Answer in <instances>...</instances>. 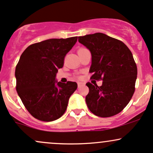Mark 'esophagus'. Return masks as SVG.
Wrapping results in <instances>:
<instances>
[{
  "instance_id": "obj_1",
  "label": "esophagus",
  "mask_w": 153,
  "mask_h": 153,
  "mask_svg": "<svg viewBox=\"0 0 153 153\" xmlns=\"http://www.w3.org/2000/svg\"><path fill=\"white\" fill-rule=\"evenodd\" d=\"M82 83L81 82H78V88L81 86V85H82Z\"/></svg>"
}]
</instances>
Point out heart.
Listing matches in <instances>:
<instances>
[{
	"label": "heart",
	"instance_id": "1",
	"mask_svg": "<svg viewBox=\"0 0 153 153\" xmlns=\"http://www.w3.org/2000/svg\"><path fill=\"white\" fill-rule=\"evenodd\" d=\"M83 49H85V48H84V47H81V48L79 49V50H78V51H79V50H83Z\"/></svg>",
	"mask_w": 153,
	"mask_h": 153
}]
</instances>
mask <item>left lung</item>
Instances as JSON below:
<instances>
[{"instance_id": "left-lung-1", "label": "left lung", "mask_w": 153, "mask_h": 153, "mask_svg": "<svg viewBox=\"0 0 153 153\" xmlns=\"http://www.w3.org/2000/svg\"><path fill=\"white\" fill-rule=\"evenodd\" d=\"M78 42L91 52V79L103 81L101 86L86 83L88 108L98 117H113L125 108L134 93L137 68L132 54L122 41L102 33L79 36Z\"/></svg>"}]
</instances>
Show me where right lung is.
Segmentation results:
<instances>
[{
	"instance_id": "obj_1",
	"label": "right lung",
	"mask_w": 153,
	"mask_h": 153,
	"mask_svg": "<svg viewBox=\"0 0 153 153\" xmlns=\"http://www.w3.org/2000/svg\"><path fill=\"white\" fill-rule=\"evenodd\" d=\"M77 39H50L31 45L21 55L15 71L16 88L25 108L38 120L52 122L62 117L77 89L75 82L55 80Z\"/></svg>"
}]
</instances>
